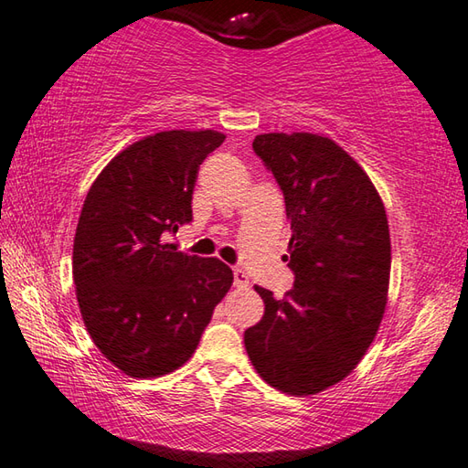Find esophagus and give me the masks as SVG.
I'll return each instance as SVG.
<instances>
[{
	"label": "esophagus",
	"instance_id": "1",
	"mask_svg": "<svg viewBox=\"0 0 468 468\" xmlns=\"http://www.w3.org/2000/svg\"><path fill=\"white\" fill-rule=\"evenodd\" d=\"M233 275H235V287H247V285H250V277H247L245 271L235 270Z\"/></svg>",
	"mask_w": 468,
	"mask_h": 468
}]
</instances>
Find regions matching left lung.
I'll use <instances>...</instances> for the list:
<instances>
[{
  "mask_svg": "<svg viewBox=\"0 0 468 468\" xmlns=\"http://www.w3.org/2000/svg\"><path fill=\"white\" fill-rule=\"evenodd\" d=\"M253 151L285 197L295 282L282 300L255 285L265 314L245 330V350L267 384L310 396L342 382L380 327L392 263L386 208L332 138L267 133L255 136Z\"/></svg>",
  "mask_w": 468,
  "mask_h": 468,
  "instance_id": "left-lung-1",
  "label": "left lung"
}]
</instances>
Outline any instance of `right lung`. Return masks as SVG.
<instances>
[{
    "label": "right lung",
    "mask_w": 468,
    "mask_h": 468,
    "mask_svg": "<svg viewBox=\"0 0 468 468\" xmlns=\"http://www.w3.org/2000/svg\"><path fill=\"white\" fill-rule=\"evenodd\" d=\"M223 141L217 131L144 136L118 153L86 195L72 255L76 297L92 342L126 376L181 367L233 283L221 260L165 241L193 218L198 166Z\"/></svg>",
    "instance_id": "right-lung-1"
}]
</instances>
